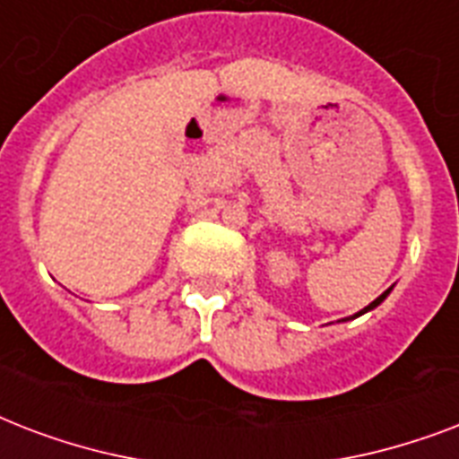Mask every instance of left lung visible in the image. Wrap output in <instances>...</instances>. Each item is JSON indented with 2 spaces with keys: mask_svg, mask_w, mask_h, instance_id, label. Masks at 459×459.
<instances>
[{
  "mask_svg": "<svg viewBox=\"0 0 459 459\" xmlns=\"http://www.w3.org/2000/svg\"><path fill=\"white\" fill-rule=\"evenodd\" d=\"M388 294H390V290H385V292H383V294H381V297H378V299H374V301H371V304H368V307H366V308H361V311H359V314H357V316L366 314V311H371V308H376V307H378V304H381V301H383V299H385V297H388Z\"/></svg>",
  "mask_w": 459,
  "mask_h": 459,
  "instance_id": "obj_1",
  "label": "left lung"
}]
</instances>
